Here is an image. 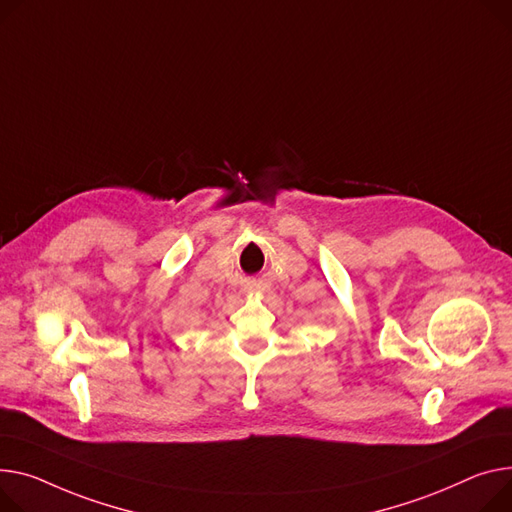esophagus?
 Wrapping results in <instances>:
<instances>
[{
  "instance_id": "obj_1",
  "label": "esophagus",
  "mask_w": 512,
  "mask_h": 512,
  "mask_svg": "<svg viewBox=\"0 0 512 512\" xmlns=\"http://www.w3.org/2000/svg\"><path fill=\"white\" fill-rule=\"evenodd\" d=\"M247 290H249V292H257V290H259V284H251Z\"/></svg>"
}]
</instances>
